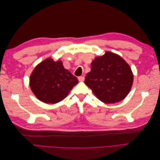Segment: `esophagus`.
<instances>
[{
    "label": "esophagus",
    "instance_id": "obj_1",
    "mask_svg": "<svg viewBox=\"0 0 160 160\" xmlns=\"http://www.w3.org/2000/svg\"><path fill=\"white\" fill-rule=\"evenodd\" d=\"M78 79L79 81H84L85 80V77H83V76H80L78 77Z\"/></svg>",
    "mask_w": 160,
    "mask_h": 160
}]
</instances>
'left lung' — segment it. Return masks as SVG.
<instances>
[{
  "instance_id": "obj_1",
  "label": "left lung",
  "mask_w": 160,
  "mask_h": 160,
  "mask_svg": "<svg viewBox=\"0 0 160 160\" xmlns=\"http://www.w3.org/2000/svg\"><path fill=\"white\" fill-rule=\"evenodd\" d=\"M85 83L101 101L115 103L126 98L132 89L133 75L122 57L107 51L91 62Z\"/></svg>"
}]
</instances>
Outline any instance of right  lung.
<instances>
[{
    "instance_id": "obj_1",
    "label": "right lung",
    "mask_w": 160,
    "mask_h": 160,
    "mask_svg": "<svg viewBox=\"0 0 160 160\" xmlns=\"http://www.w3.org/2000/svg\"><path fill=\"white\" fill-rule=\"evenodd\" d=\"M77 77L64 68L61 60L47 58L32 71L29 85L36 98L45 103H57L63 100L75 85Z\"/></svg>"
}]
</instances>
